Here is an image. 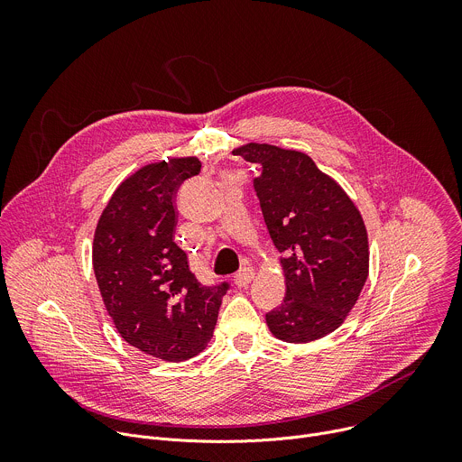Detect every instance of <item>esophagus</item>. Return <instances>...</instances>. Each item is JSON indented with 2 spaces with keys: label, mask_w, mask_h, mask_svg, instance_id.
I'll list each match as a JSON object with an SVG mask.
<instances>
[{
  "label": "esophagus",
  "mask_w": 462,
  "mask_h": 462,
  "mask_svg": "<svg viewBox=\"0 0 462 462\" xmlns=\"http://www.w3.org/2000/svg\"><path fill=\"white\" fill-rule=\"evenodd\" d=\"M254 269H250V267H243L239 273H236V276H234V283L237 285V287H246L252 280H254Z\"/></svg>",
  "instance_id": "obj_1"
}]
</instances>
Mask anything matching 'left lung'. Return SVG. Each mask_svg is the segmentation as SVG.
<instances>
[{
  "mask_svg": "<svg viewBox=\"0 0 462 462\" xmlns=\"http://www.w3.org/2000/svg\"><path fill=\"white\" fill-rule=\"evenodd\" d=\"M234 155L261 166L254 189L269 234L285 254L287 292L265 316L271 333L289 344L333 333L355 307L369 273L358 208L301 152L250 143Z\"/></svg>",
  "mask_w": 462,
  "mask_h": 462,
  "instance_id": "left-lung-1",
  "label": "left lung"
}]
</instances>
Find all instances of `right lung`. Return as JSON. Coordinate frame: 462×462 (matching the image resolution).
Masks as SVG:
<instances>
[{"mask_svg":"<svg viewBox=\"0 0 462 462\" xmlns=\"http://www.w3.org/2000/svg\"><path fill=\"white\" fill-rule=\"evenodd\" d=\"M201 171L197 157L148 164L111 195L93 241V269L120 337L168 362L199 355L228 282L203 285L173 239L177 188Z\"/></svg>","mask_w":462,"mask_h":462,"instance_id":"right-lung-1","label":"right lung"}]
</instances>
